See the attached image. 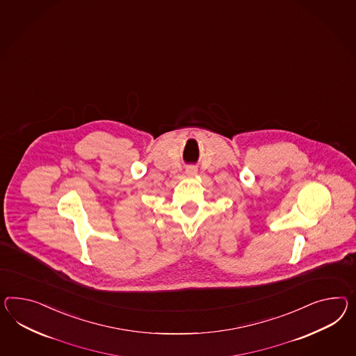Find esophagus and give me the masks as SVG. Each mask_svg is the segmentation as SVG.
<instances>
[{
  "instance_id": "esophagus-1",
  "label": "esophagus",
  "mask_w": 356,
  "mask_h": 356,
  "mask_svg": "<svg viewBox=\"0 0 356 356\" xmlns=\"http://www.w3.org/2000/svg\"><path fill=\"white\" fill-rule=\"evenodd\" d=\"M196 174H197V168H196V166L190 165V166L186 168V175H187V177H195Z\"/></svg>"
}]
</instances>
